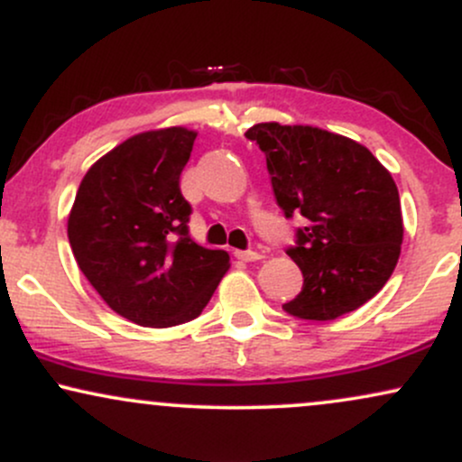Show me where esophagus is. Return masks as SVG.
I'll return each instance as SVG.
<instances>
[{
	"instance_id": "obj_1",
	"label": "esophagus",
	"mask_w": 462,
	"mask_h": 462,
	"mask_svg": "<svg viewBox=\"0 0 462 462\" xmlns=\"http://www.w3.org/2000/svg\"><path fill=\"white\" fill-rule=\"evenodd\" d=\"M235 256L243 263H254V261H261L263 254L254 252V249H238V252H235Z\"/></svg>"
}]
</instances>
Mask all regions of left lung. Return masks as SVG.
<instances>
[{"mask_svg": "<svg viewBox=\"0 0 462 462\" xmlns=\"http://www.w3.org/2000/svg\"><path fill=\"white\" fill-rule=\"evenodd\" d=\"M245 136L267 158L286 219L304 221L286 249L304 286L282 309L309 321L360 309L400 258L404 226L391 173L360 143L310 125L256 124Z\"/></svg>", "mask_w": 462, "mask_h": 462, "instance_id": "1", "label": "left lung"}]
</instances>
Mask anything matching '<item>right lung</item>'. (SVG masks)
<instances>
[{"label":"right lung","mask_w":462,"mask_h":462,"mask_svg":"<svg viewBox=\"0 0 462 462\" xmlns=\"http://www.w3.org/2000/svg\"><path fill=\"white\" fill-rule=\"evenodd\" d=\"M195 136L164 128L124 141L88 169L69 215L79 272L116 315L145 328L195 319L230 267L224 249L189 235L180 173Z\"/></svg>","instance_id":"add662e5"}]
</instances>
